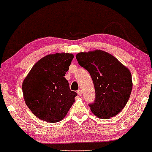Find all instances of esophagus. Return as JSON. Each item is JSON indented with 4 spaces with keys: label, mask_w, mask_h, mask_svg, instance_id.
<instances>
[{
    "label": "esophagus",
    "mask_w": 152,
    "mask_h": 152,
    "mask_svg": "<svg viewBox=\"0 0 152 152\" xmlns=\"http://www.w3.org/2000/svg\"><path fill=\"white\" fill-rule=\"evenodd\" d=\"M77 94L80 95V96H82V90L79 89V90L77 91Z\"/></svg>",
    "instance_id": "esophagus-1"
}]
</instances>
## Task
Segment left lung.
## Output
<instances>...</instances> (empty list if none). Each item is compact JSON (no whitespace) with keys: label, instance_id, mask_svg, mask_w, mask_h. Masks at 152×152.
<instances>
[{"label":"left lung","instance_id":"left-lung-1","mask_svg":"<svg viewBox=\"0 0 152 152\" xmlns=\"http://www.w3.org/2000/svg\"><path fill=\"white\" fill-rule=\"evenodd\" d=\"M76 59L88 70L94 84L95 99L88 104L91 111L102 119L115 116L125 107L132 93L129 70L111 54L99 50L80 53Z\"/></svg>","mask_w":152,"mask_h":152}]
</instances>
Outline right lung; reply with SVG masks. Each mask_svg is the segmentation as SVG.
<instances>
[{
	"label": "right lung",
	"instance_id": "add662e5",
	"mask_svg": "<svg viewBox=\"0 0 152 152\" xmlns=\"http://www.w3.org/2000/svg\"><path fill=\"white\" fill-rule=\"evenodd\" d=\"M74 56L56 53L43 57L34 64L23 82L26 105L34 115L48 122L65 117L77 94L70 91L64 77Z\"/></svg>",
	"mask_w": 152,
	"mask_h": 152
}]
</instances>
